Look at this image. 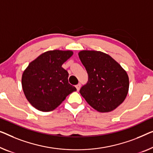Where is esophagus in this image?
Segmentation results:
<instances>
[{
	"label": "esophagus",
	"instance_id": "obj_1",
	"mask_svg": "<svg viewBox=\"0 0 153 153\" xmlns=\"http://www.w3.org/2000/svg\"><path fill=\"white\" fill-rule=\"evenodd\" d=\"M80 86H81L80 84H77V85L76 86V88H77V91H78L79 89H80Z\"/></svg>",
	"mask_w": 153,
	"mask_h": 153
}]
</instances>
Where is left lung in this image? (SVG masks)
Masks as SVG:
<instances>
[{
    "mask_svg": "<svg viewBox=\"0 0 153 153\" xmlns=\"http://www.w3.org/2000/svg\"><path fill=\"white\" fill-rule=\"evenodd\" d=\"M79 58L88 76L79 93L100 113L111 112L126 99L129 89L127 73L112 57L102 51L83 50Z\"/></svg>",
    "mask_w": 153,
    "mask_h": 153,
    "instance_id": "1",
    "label": "left lung"
}]
</instances>
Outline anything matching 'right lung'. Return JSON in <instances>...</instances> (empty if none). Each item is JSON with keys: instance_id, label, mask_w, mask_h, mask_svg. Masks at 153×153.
Segmentation results:
<instances>
[{"instance_id": "add662e5", "label": "right lung", "mask_w": 153, "mask_h": 153, "mask_svg": "<svg viewBox=\"0 0 153 153\" xmlns=\"http://www.w3.org/2000/svg\"><path fill=\"white\" fill-rule=\"evenodd\" d=\"M71 50H52L31 61L23 71L22 87L27 100L43 112L53 111L76 91L68 82L69 74L62 65L73 56Z\"/></svg>"}]
</instances>
